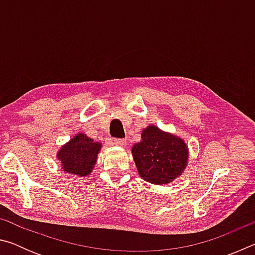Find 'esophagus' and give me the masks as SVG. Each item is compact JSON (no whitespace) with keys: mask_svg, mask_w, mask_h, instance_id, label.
Returning a JSON list of instances; mask_svg holds the SVG:
<instances>
[{"mask_svg":"<svg viewBox=\"0 0 255 255\" xmlns=\"http://www.w3.org/2000/svg\"><path fill=\"white\" fill-rule=\"evenodd\" d=\"M114 143L118 146H125L127 141L126 139H124V138H114Z\"/></svg>","mask_w":255,"mask_h":255,"instance_id":"obj_1","label":"esophagus"}]
</instances>
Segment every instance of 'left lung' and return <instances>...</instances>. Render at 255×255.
<instances>
[{
    "mask_svg": "<svg viewBox=\"0 0 255 255\" xmlns=\"http://www.w3.org/2000/svg\"><path fill=\"white\" fill-rule=\"evenodd\" d=\"M138 173L154 184H166L182 173L188 150L180 138L148 126L141 132V141L131 148Z\"/></svg>",
    "mask_w": 255,
    "mask_h": 255,
    "instance_id": "1",
    "label": "left lung"
}]
</instances>
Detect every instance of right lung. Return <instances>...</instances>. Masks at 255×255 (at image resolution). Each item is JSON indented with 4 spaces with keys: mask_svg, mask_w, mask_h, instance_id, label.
<instances>
[{
    "mask_svg": "<svg viewBox=\"0 0 255 255\" xmlns=\"http://www.w3.org/2000/svg\"><path fill=\"white\" fill-rule=\"evenodd\" d=\"M100 148L101 145L94 143L91 138L84 133H77L60 148L57 156L63 164L64 171L85 176L92 171Z\"/></svg>",
    "mask_w": 255,
    "mask_h": 255,
    "instance_id": "add662e5",
    "label": "right lung"
}]
</instances>
